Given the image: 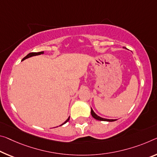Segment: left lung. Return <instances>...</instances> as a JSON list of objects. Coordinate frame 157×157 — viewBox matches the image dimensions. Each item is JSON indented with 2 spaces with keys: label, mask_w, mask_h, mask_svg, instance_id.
<instances>
[{
  "label": "left lung",
  "mask_w": 157,
  "mask_h": 157,
  "mask_svg": "<svg viewBox=\"0 0 157 157\" xmlns=\"http://www.w3.org/2000/svg\"><path fill=\"white\" fill-rule=\"evenodd\" d=\"M125 48V47H124ZM91 114L92 117L94 119H97V120H99V121H116V119H105V118H102L101 117H99L97 115V114L94 113V110H92V108H91Z\"/></svg>",
  "instance_id": "8db88e82"
}]
</instances>
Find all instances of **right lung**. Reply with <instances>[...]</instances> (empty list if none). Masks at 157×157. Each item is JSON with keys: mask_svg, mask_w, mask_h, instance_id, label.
<instances>
[{"mask_svg": "<svg viewBox=\"0 0 157 157\" xmlns=\"http://www.w3.org/2000/svg\"><path fill=\"white\" fill-rule=\"evenodd\" d=\"M44 54V52H31V53H29V54H27V55L24 57V58H23V59H22L21 60V61H24V60H25V59H28V58H29V57H31V56H37V55H40V54ZM69 119H70V117H69L67 119V120L65 121V122H64L63 124H62L61 126H62V125H63L64 124H66V122H68V120H69Z\"/></svg>", "mask_w": 157, "mask_h": 157, "instance_id": "1", "label": "right lung"}]
</instances>
